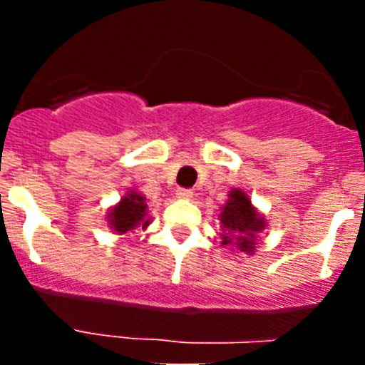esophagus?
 I'll list each match as a JSON object with an SVG mask.
<instances>
[{
    "label": "esophagus",
    "mask_w": 365,
    "mask_h": 365,
    "mask_svg": "<svg viewBox=\"0 0 365 365\" xmlns=\"http://www.w3.org/2000/svg\"><path fill=\"white\" fill-rule=\"evenodd\" d=\"M177 195H179V197H182V199H192L193 192L190 188H179V190H177Z\"/></svg>",
    "instance_id": "1"
}]
</instances>
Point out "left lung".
I'll return each mask as SVG.
<instances>
[{
	"instance_id": "1",
	"label": "left lung",
	"mask_w": 365,
	"mask_h": 365,
	"mask_svg": "<svg viewBox=\"0 0 365 365\" xmlns=\"http://www.w3.org/2000/svg\"><path fill=\"white\" fill-rule=\"evenodd\" d=\"M221 222L228 232L237 235L241 248L247 250V252L252 250V241H248V237H241V235H254L257 232H261V228H263V219L257 217L252 205H250V199L241 190H234L230 193V201L222 208ZM227 243L228 240L225 237L222 245Z\"/></svg>"
}]
</instances>
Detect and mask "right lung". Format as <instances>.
Listing matches in <instances>:
<instances>
[{
	"mask_svg": "<svg viewBox=\"0 0 365 365\" xmlns=\"http://www.w3.org/2000/svg\"><path fill=\"white\" fill-rule=\"evenodd\" d=\"M146 199L138 193H130L128 197L122 199L118 206L109 215V222L118 234H125L128 230H133L135 227L146 228L150 225V219L146 217Z\"/></svg>",
	"mask_w": 365,
	"mask_h": 365,
	"instance_id": "obj_1",
	"label": "right lung"
}]
</instances>
